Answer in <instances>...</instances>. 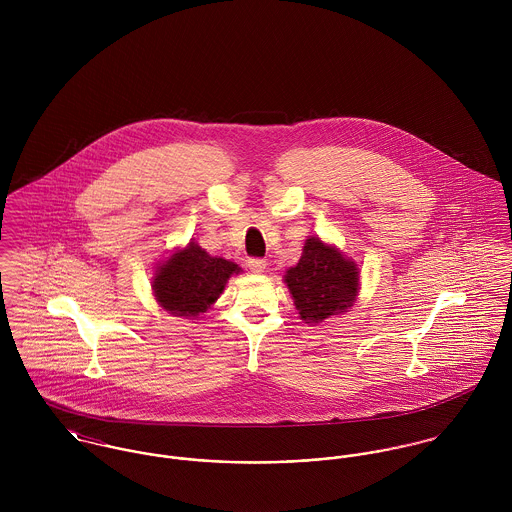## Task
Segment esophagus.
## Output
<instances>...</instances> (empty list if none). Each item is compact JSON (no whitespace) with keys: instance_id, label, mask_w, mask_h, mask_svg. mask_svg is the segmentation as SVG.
Here are the masks:
<instances>
[{"instance_id":"esophagus-1","label":"esophagus","mask_w":512,"mask_h":512,"mask_svg":"<svg viewBox=\"0 0 512 512\" xmlns=\"http://www.w3.org/2000/svg\"><path fill=\"white\" fill-rule=\"evenodd\" d=\"M248 268H250V272H254V274H262V272L266 270V260H262V258H250V260H248Z\"/></svg>"}]
</instances>
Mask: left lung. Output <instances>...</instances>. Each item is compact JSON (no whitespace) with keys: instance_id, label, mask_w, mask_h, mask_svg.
Here are the masks:
<instances>
[{"instance_id":"obj_1","label":"left lung","mask_w":512,"mask_h":512,"mask_svg":"<svg viewBox=\"0 0 512 512\" xmlns=\"http://www.w3.org/2000/svg\"><path fill=\"white\" fill-rule=\"evenodd\" d=\"M286 284L301 319L319 323L353 305L359 288V268L343 258L337 248L311 236L299 262L288 270Z\"/></svg>"}]
</instances>
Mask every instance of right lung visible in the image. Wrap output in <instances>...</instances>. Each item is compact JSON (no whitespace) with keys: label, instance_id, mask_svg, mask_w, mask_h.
Returning <instances> with one entry per match:
<instances>
[{"label":"right lung","instance_id":"add662e5","mask_svg":"<svg viewBox=\"0 0 512 512\" xmlns=\"http://www.w3.org/2000/svg\"><path fill=\"white\" fill-rule=\"evenodd\" d=\"M238 272L240 268L234 262L209 256L199 244L191 242L159 266L153 278V292L173 315L195 317L217 301L226 280Z\"/></svg>","mask_w":512,"mask_h":512}]
</instances>
